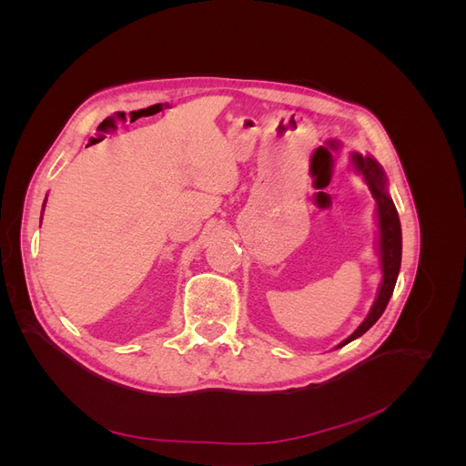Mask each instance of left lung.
I'll return each mask as SVG.
<instances>
[{
    "label": "left lung",
    "mask_w": 466,
    "mask_h": 466,
    "mask_svg": "<svg viewBox=\"0 0 466 466\" xmlns=\"http://www.w3.org/2000/svg\"><path fill=\"white\" fill-rule=\"evenodd\" d=\"M351 161H354L358 171L363 175L365 182L373 194L377 202V219H379V262H380V286L379 293L375 298V303L371 307L370 315L360 327L351 332L346 340H342L336 348H342L348 342L356 340L361 334L368 332L373 324L379 320L387 309V303L394 291V284H397V278L400 272V258H402V231H400V219L397 214V208H394L389 190H387V177L383 167H380L370 155H351Z\"/></svg>",
    "instance_id": "8db88e82"
}]
</instances>
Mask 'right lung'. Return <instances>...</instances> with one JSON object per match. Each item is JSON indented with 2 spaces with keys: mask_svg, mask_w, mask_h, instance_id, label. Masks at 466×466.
<instances>
[{
  "mask_svg": "<svg viewBox=\"0 0 466 466\" xmlns=\"http://www.w3.org/2000/svg\"><path fill=\"white\" fill-rule=\"evenodd\" d=\"M45 204H46V200H45ZM42 211H45V206H42Z\"/></svg>",
  "mask_w": 466,
  "mask_h": 466,
  "instance_id": "add662e5",
  "label": "right lung"
}]
</instances>
